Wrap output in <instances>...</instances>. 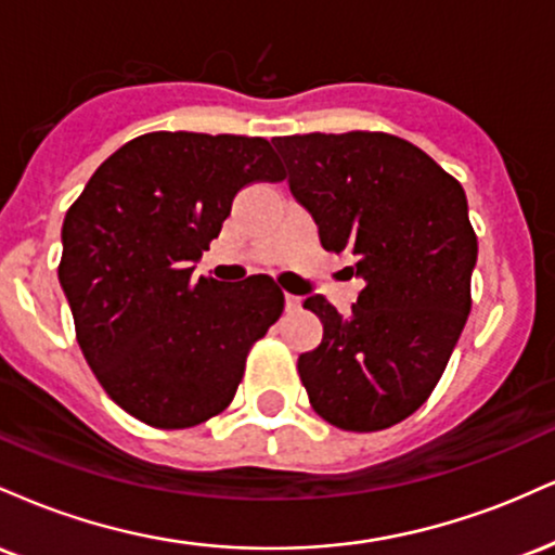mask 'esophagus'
Masks as SVG:
<instances>
[{"label": "esophagus", "mask_w": 555, "mask_h": 555, "mask_svg": "<svg viewBox=\"0 0 555 555\" xmlns=\"http://www.w3.org/2000/svg\"><path fill=\"white\" fill-rule=\"evenodd\" d=\"M302 308V299H299L297 295H286V310H289V313H295V310H299Z\"/></svg>", "instance_id": "34e87169"}]
</instances>
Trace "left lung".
<instances>
[{"instance_id": "1", "label": "left lung", "mask_w": 555, "mask_h": 555, "mask_svg": "<svg viewBox=\"0 0 555 555\" xmlns=\"http://www.w3.org/2000/svg\"><path fill=\"white\" fill-rule=\"evenodd\" d=\"M292 193L323 247L365 279L352 313L305 299L323 323L297 371L310 404L341 430L391 428L428 401L473 308L477 234L462 184L388 132L273 138Z\"/></svg>"}]
</instances>
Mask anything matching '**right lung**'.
I'll return each mask as SVG.
<instances>
[{
  "mask_svg": "<svg viewBox=\"0 0 555 555\" xmlns=\"http://www.w3.org/2000/svg\"><path fill=\"white\" fill-rule=\"evenodd\" d=\"M266 138L145 132L93 171L62 224L60 284L104 391L164 430L224 412L284 292L193 276L245 184L284 180Z\"/></svg>",
  "mask_w": 555,
  "mask_h": 555,
  "instance_id": "1",
  "label": "right lung"
}]
</instances>
